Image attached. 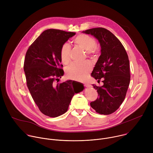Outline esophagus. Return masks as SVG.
Returning <instances> with one entry per match:
<instances>
[{
    "label": "esophagus",
    "mask_w": 153,
    "mask_h": 153,
    "mask_svg": "<svg viewBox=\"0 0 153 153\" xmlns=\"http://www.w3.org/2000/svg\"><path fill=\"white\" fill-rule=\"evenodd\" d=\"M85 86L87 87V88H90V87H91V85H90L89 83H85Z\"/></svg>",
    "instance_id": "1"
}]
</instances>
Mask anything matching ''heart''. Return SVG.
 Listing matches in <instances>:
<instances>
[{"mask_svg": "<svg viewBox=\"0 0 153 153\" xmlns=\"http://www.w3.org/2000/svg\"><path fill=\"white\" fill-rule=\"evenodd\" d=\"M75 44L87 51L89 56H92L95 51L96 42L92 37L86 35H78L74 40ZM71 47L66 43L62 46L60 56L61 61L64 64H68L70 61ZM91 66L89 63H72L66 68L67 76L71 79L78 80H84L91 71Z\"/></svg>", "mask_w": 153, "mask_h": 153, "instance_id": "b5f03b06", "label": "heart"}]
</instances>
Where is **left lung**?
Instances as JSON below:
<instances>
[{
  "label": "left lung",
  "instance_id": "1",
  "mask_svg": "<svg viewBox=\"0 0 153 153\" xmlns=\"http://www.w3.org/2000/svg\"><path fill=\"white\" fill-rule=\"evenodd\" d=\"M96 38L101 47L99 56L91 76L103 85L93 86L99 97L90 103L99 114L108 115L115 112L123 102L130 82L129 61L120 40L103 28H91L82 31Z\"/></svg>",
  "mask_w": 153,
  "mask_h": 153
}]
</instances>
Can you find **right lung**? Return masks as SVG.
Returning <instances> with one entry per match:
<instances>
[{"mask_svg": "<svg viewBox=\"0 0 153 153\" xmlns=\"http://www.w3.org/2000/svg\"><path fill=\"white\" fill-rule=\"evenodd\" d=\"M76 33L49 29L43 31L28 49L24 69L31 96L40 111L51 117L68 110L77 83L72 80L56 84L63 75L60 53L62 46Z\"/></svg>", "mask_w": 153, "mask_h": 153, "instance_id": "add662e5", "label": "right lung"}]
</instances>
